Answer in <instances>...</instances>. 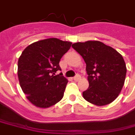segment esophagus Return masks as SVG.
Instances as JSON below:
<instances>
[{"instance_id": "obj_1", "label": "esophagus", "mask_w": 135, "mask_h": 135, "mask_svg": "<svg viewBox=\"0 0 135 135\" xmlns=\"http://www.w3.org/2000/svg\"><path fill=\"white\" fill-rule=\"evenodd\" d=\"M80 78H81V77H80V76H79V74H76V76L74 77V81H79V79H80Z\"/></svg>"}]
</instances>
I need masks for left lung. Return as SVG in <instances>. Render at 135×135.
<instances>
[{"label":"left lung","mask_w":135,"mask_h":135,"mask_svg":"<svg viewBox=\"0 0 135 135\" xmlns=\"http://www.w3.org/2000/svg\"><path fill=\"white\" fill-rule=\"evenodd\" d=\"M72 47L86 64L89 88L82 93L87 101L98 106L112 103L124 84L127 67L122 56L97 40L75 42Z\"/></svg>","instance_id":"obj_1"}]
</instances>
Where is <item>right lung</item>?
Returning <instances> with one entry per match:
<instances>
[{
  "label": "right lung",
  "mask_w": 135,
  "mask_h": 135,
  "mask_svg": "<svg viewBox=\"0 0 135 135\" xmlns=\"http://www.w3.org/2000/svg\"><path fill=\"white\" fill-rule=\"evenodd\" d=\"M72 42L57 38L35 42L23 50L18 61V77L22 91L36 107L46 108L64 97L68 80L61 73L59 61Z\"/></svg>",
  "instance_id": "obj_1"
}]
</instances>
